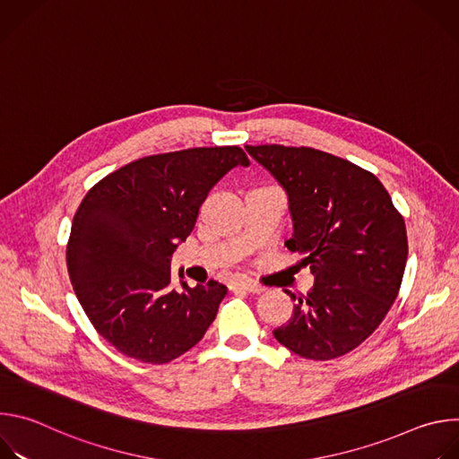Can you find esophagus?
Instances as JSON below:
<instances>
[{
    "instance_id": "1",
    "label": "esophagus",
    "mask_w": 459,
    "mask_h": 459,
    "mask_svg": "<svg viewBox=\"0 0 459 459\" xmlns=\"http://www.w3.org/2000/svg\"><path fill=\"white\" fill-rule=\"evenodd\" d=\"M230 289H234V290H247V292H252V294H261V292L265 290L261 285H257L254 281H248V280H238V281H234L230 285Z\"/></svg>"
}]
</instances>
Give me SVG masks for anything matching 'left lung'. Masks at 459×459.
Wrapping results in <instances>:
<instances>
[{"instance_id":"8db88e82","label":"left lung","mask_w":459,"mask_h":459,"mask_svg":"<svg viewBox=\"0 0 459 459\" xmlns=\"http://www.w3.org/2000/svg\"><path fill=\"white\" fill-rule=\"evenodd\" d=\"M285 188L294 234L314 287L274 338L294 354L325 361L361 345L396 301L407 265V229L368 170L310 147L245 145Z\"/></svg>"}]
</instances>
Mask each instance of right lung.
I'll use <instances>...</instances> for the list:
<instances>
[{
  "label": "right lung",
  "mask_w": 459,
  "mask_h": 459,
  "mask_svg": "<svg viewBox=\"0 0 459 459\" xmlns=\"http://www.w3.org/2000/svg\"><path fill=\"white\" fill-rule=\"evenodd\" d=\"M250 161L239 147L147 156L98 181L73 220L71 283L94 329L121 354L169 363L198 343L227 287H170V257L192 232L211 188ZM179 278H183L179 274Z\"/></svg>",
  "instance_id": "1"
}]
</instances>
